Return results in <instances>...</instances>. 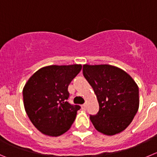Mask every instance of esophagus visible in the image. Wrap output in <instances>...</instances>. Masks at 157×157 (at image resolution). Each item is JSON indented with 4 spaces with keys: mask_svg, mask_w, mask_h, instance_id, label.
I'll return each instance as SVG.
<instances>
[{
    "mask_svg": "<svg viewBox=\"0 0 157 157\" xmlns=\"http://www.w3.org/2000/svg\"><path fill=\"white\" fill-rule=\"evenodd\" d=\"M82 109L83 110H86V104H83V105H82Z\"/></svg>",
    "mask_w": 157,
    "mask_h": 157,
    "instance_id": "esophagus-1",
    "label": "esophagus"
}]
</instances>
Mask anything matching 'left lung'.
I'll list each match as a JSON object with an SVG mask.
<instances>
[{"label": "left lung", "mask_w": 157, "mask_h": 157, "mask_svg": "<svg viewBox=\"0 0 157 157\" xmlns=\"http://www.w3.org/2000/svg\"><path fill=\"white\" fill-rule=\"evenodd\" d=\"M83 75L93 89L99 111L90 120L97 131L113 136L132 122L140 105L139 88L124 70L110 65H83Z\"/></svg>", "instance_id": "left-lung-1"}]
</instances>
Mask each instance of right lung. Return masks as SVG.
Returning a JSON list of instances; mask_svg holds the SVG:
<instances>
[{
    "label": "right lung",
    "instance_id": "add662e5",
    "mask_svg": "<svg viewBox=\"0 0 157 157\" xmlns=\"http://www.w3.org/2000/svg\"><path fill=\"white\" fill-rule=\"evenodd\" d=\"M82 65H48L38 69L25 83L24 106L32 124L42 134L59 136L71 128L80 109L67 102L68 87Z\"/></svg>",
    "mask_w": 157,
    "mask_h": 157
}]
</instances>
